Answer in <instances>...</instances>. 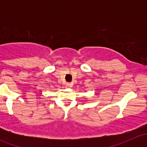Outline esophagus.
Returning a JSON list of instances; mask_svg holds the SVG:
<instances>
[{"instance_id": "esophagus-1", "label": "esophagus", "mask_w": 147, "mask_h": 147, "mask_svg": "<svg viewBox=\"0 0 147 147\" xmlns=\"http://www.w3.org/2000/svg\"><path fill=\"white\" fill-rule=\"evenodd\" d=\"M72 87V84L69 82H67L66 84H65V87L66 88H70V87Z\"/></svg>"}]
</instances>
